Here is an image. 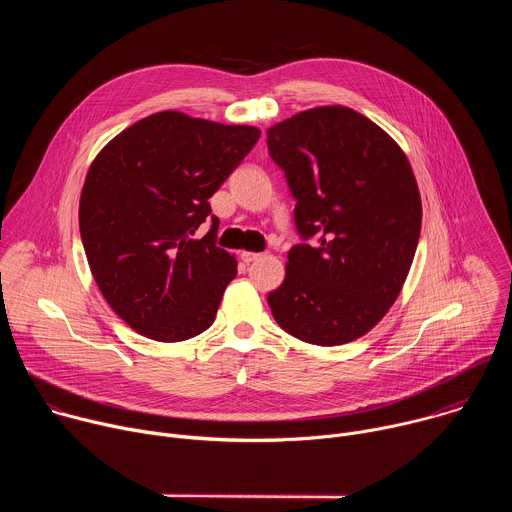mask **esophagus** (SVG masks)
<instances>
[{"label":"esophagus","mask_w":512,"mask_h":512,"mask_svg":"<svg viewBox=\"0 0 512 512\" xmlns=\"http://www.w3.org/2000/svg\"><path fill=\"white\" fill-rule=\"evenodd\" d=\"M263 255L261 253H253V251H243L241 253V259L245 261V263H253V261H257V259H261Z\"/></svg>","instance_id":"34e87169"}]
</instances>
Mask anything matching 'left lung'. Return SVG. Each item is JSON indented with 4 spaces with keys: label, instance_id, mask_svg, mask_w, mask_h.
<instances>
[{
    "label": "left lung",
    "instance_id": "1",
    "mask_svg": "<svg viewBox=\"0 0 512 512\" xmlns=\"http://www.w3.org/2000/svg\"><path fill=\"white\" fill-rule=\"evenodd\" d=\"M298 233L285 279L267 296L275 322L318 346L373 330L401 294L421 233V196L399 143L350 107L326 105L267 129Z\"/></svg>",
    "mask_w": 512,
    "mask_h": 512
}]
</instances>
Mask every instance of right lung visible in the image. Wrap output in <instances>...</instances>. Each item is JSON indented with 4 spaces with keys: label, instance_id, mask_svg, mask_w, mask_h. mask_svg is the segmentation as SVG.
I'll return each instance as SVG.
<instances>
[{
    "label": "right lung",
    "instance_id": "add662e5",
    "mask_svg": "<svg viewBox=\"0 0 512 512\" xmlns=\"http://www.w3.org/2000/svg\"><path fill=\"white\" fill-rule=\"evenodd\" d=\"M261 131L160 111L123 129L93 160L79 227L91 273L135 332L182 342L216 316L237 259L214 245L208 198L253 150Z\"/></svg>",
    "mask_w": 512,
    "mask_h": 512
}]
</instances>
